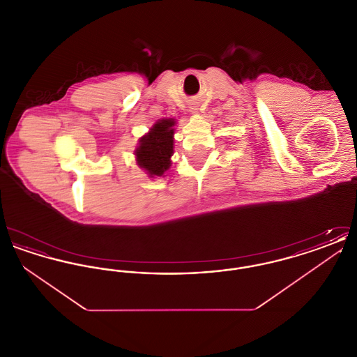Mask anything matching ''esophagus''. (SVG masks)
<instances>
[{
	"label": "esophagus",
	"mask_w": 357,
	"mask_h": 357,
	"mask_svg": "<svg viewBox=\"0 0 357 357\" xmlns=\"http://www.w3.org/2000/svg\"><path fill=\"white\" fill-rule=\"evenodd\" d=\"M191 111H192V112H197V109H195V108H192V109H191Z\"/></svg>",
	"instance_id": "34e87169"
}]
</instances>
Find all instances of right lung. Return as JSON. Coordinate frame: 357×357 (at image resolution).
Instances as JSON below:
<instances>
[{"instance_id":"add662e5","label":"right lung","mask_w":357,"mask_h":357,"mask_svg":"<svg viewBox=\"0 0 357 357\" xmlns=\"http://www.w3.org/2000/svg\"><path fill=\"white\" fill-rule=\"evenodd\" d=\"M175 126L176 120L163 118L155 121L146 135L139 137L135 150L136 165L150 178L165 176V172L170 170Z\"/></svg>"}]
</instances>
